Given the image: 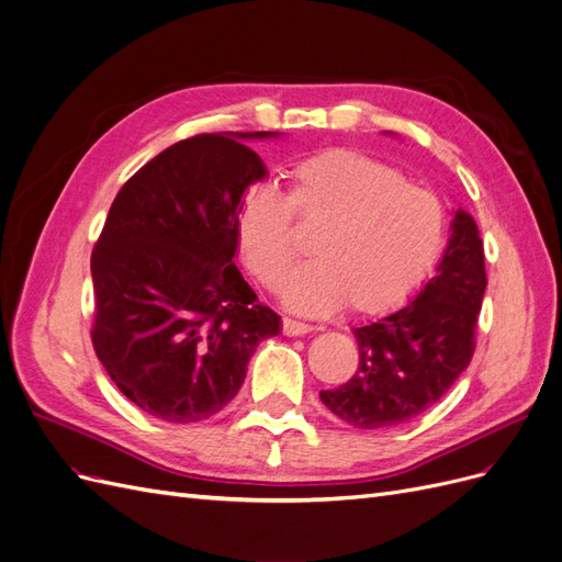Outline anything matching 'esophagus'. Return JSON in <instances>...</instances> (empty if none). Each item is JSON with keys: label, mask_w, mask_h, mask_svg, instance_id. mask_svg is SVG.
<instances>
[{"label": "esophagus", "mask_w": 562, "mask_h": 562, "mask_svg": "<svg viewBox=\"0 0 562 562\" xmlns=\"http://www.w3.org/2000/svg\"><path fill=\"white\" fill-rule=\"evenodd\" d=\"M307 331H313L311 324L296 322V319H292V317H284V319H282V334H284V336H303V334H307Z\"/></svg>", "instance_id": "34e87169"}]
</instances>
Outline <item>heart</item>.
Listing matches in <instances>:
<instances>
[{
  "label": "heart",
  "mask_w": 562,
  "mask_h": 562,
  "mask_svg": "<svg viewBox=\"0 0 562 562\" xmlns=\"http://www.w3.org/2000/svg\"><path fill=\"white\" fill-rule=\"evenodd\" d=\"M294 216L303 228L319 231L311 245L315 261L299 268L284 289L286 305L303 315L340 305L357 317L392 311L423 282L443 243L437 193L367 154L319 151L289 172V195L257 184L240 201V251L270 292L301 255Z\"/></svg>",
  "instance_id": "1"
}]
</instances>
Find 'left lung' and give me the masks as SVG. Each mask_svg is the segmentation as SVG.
I'll list each match as a JSON object with an SVG mask.
<instances>
[{"instance_id": "left-lung-1", "label": "left lung", "mask_w": 562, "mask_h": 562, "mask_svg": "<svg viewBox=\"0 0 562 562\" xmlns=\"http://www.w3.org/2000/svg\"><path fill=\"white\" fill-rule=\"evenodd\" d=\"M450 228L437 276L402 311L357 327V371L340 387L319 392L348 425L385 429L418 418L472 361L487 284L483 245L467 212L458 210Z\"/></svg>"}]
</instances>
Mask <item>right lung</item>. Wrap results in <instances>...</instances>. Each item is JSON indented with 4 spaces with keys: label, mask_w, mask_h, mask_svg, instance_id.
Segmentation results:
<instances>
[{
    "label": "right lung",
    "mask_w": 562,
    "mask_h": 562,
    "mask_svg": "<svg viewBox=\"0 0 562 562\" xmlns=\"http://www.w3.org/2000/svg\"><path fill=\"white\" fill-rule=\"evenodd\" d=\"M193 135L121 187L90 257V340L116 387L144 413L198 423L238 394L247 361L280 317L233 257L238 207L266 175L245 137Z\"/></svg>",
    "instance_id": "obj_1"
}]
</instances>
